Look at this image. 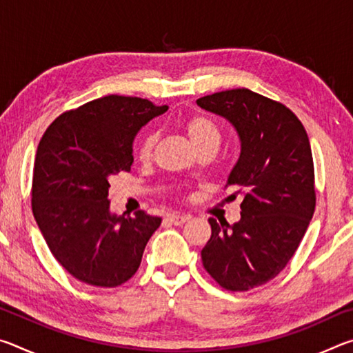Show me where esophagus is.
Segmentation results:
<instances>
[{
    "mask_svg": "<svg viewBox=\"0 0 353 353\" xmlns=\"http://www.w3.org/2000/svg\"><path fill=\"white\" fill-rule=\"evenodd\" d=\"M188 219H190L188 214L172 213V214H168V216H166V221H168V223H171V224H174V225H182L183 223H187Z\"/></svg>",
    "mask_w": 353,
    "mask_h": 353,
    "instance_id": "34e87169",
    "label": "esophagus"
}]
</instances>
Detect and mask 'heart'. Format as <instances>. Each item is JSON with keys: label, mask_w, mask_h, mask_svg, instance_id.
<instances>
[{"label": "heart", "mask_w": 353, "mask_h": 353, "mask_svg": "<svg viewBox=\"0 0 353 353\" xmlns=\"http://www.w3.org/2000/svg\"><path fill=\"white\" fill-rule=\"evenodd\" d=\"M183 130L190 141L193 143L196 151H199V149L205 146H219V130L216 128V124H214L210 118L202 115L190 117L183 121ZM155 141H157V135L155 134H148L145 139L140 141L139 149H137V155H139L141 162H149V160L152 159Z\"/></svg>", "instance_id": "obj_1"}]
</instances>
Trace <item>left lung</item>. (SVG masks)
<instances>
[{"label": "left lung", "mask_w": 353, "mask_h": 353, "mask_svg": "<svg viewBox=\"0 0 353 353\" xmlns=\"http://www.w3.org/2000/svg\"><path fill=\"white\" fill-rule=\"evenodd\" d=\"M201 109L225 118L241 143L225 187L243 194L241 219L218 224L201 250L205 271L229 291L265 285L301 244L316 205L312 146L288 107L248 88L199 98Z\"/></svg>", "instance_id": "8db88e82"}]
</instances>
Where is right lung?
<instances>
[{
  "instance_id": "add662e5",
  "label": "right lung",
  "mask_w": 353,
  "mask_h": 353,
  "mask_svg": "<svg viewBox=\"0 0 353 353\" xmlns=\"http://www.w3.org/2000/svg\"><path fill=\"white\" fill-rule=\"evenodd\" d=\"M168 110L151 101L109 97L65 112L37 148L32 213L51 254L74 279L115 288L139 270L162 218L110 212L109 179L130 171L139 130Z\"/></svg>"
}]
</instances>
